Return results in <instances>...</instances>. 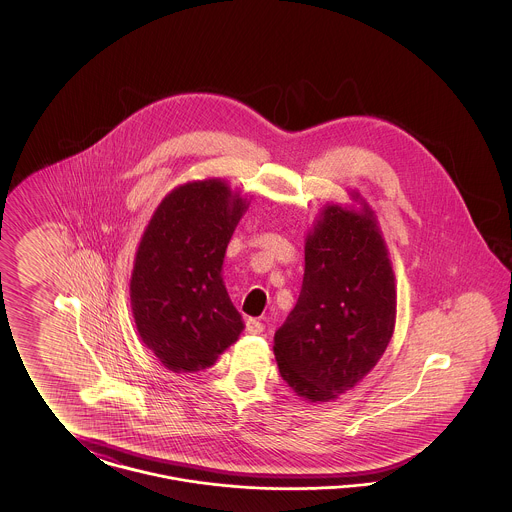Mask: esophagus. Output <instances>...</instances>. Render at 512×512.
<instances>
[{
  "mask_svg": "<svg viewBox=\"0 0 512 512\" xmlns=\"http://www.w3.org/2000/svg\"><path fill=\"white\" fill-rule=\"evenodd\" d=\"M245 330H247L249 334H261V332L265 330V326H263V322H259V320H255V318H247Z\"/></svg>",
  "mask_w": 512,
  "mask_h": 512,
  "instance_id": "34e87169",
  "label": "esophagus"
}]
</instances>
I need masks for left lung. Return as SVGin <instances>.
<instances>
[{"mask_svg": "<svg viewBox=\"0 0 512 512\" xmlns=\"http://www.w3.org/2000/svg\"><path fill=\"white\" fill-rule=\"evenodd\" d=\"M326 203L305 236L299 299L274 334L280 376L307 403L336 401L378 365L397 318L390 251L357 190Z\"/></svg>", "mask_w": 512, "mask_h": 512, "instance_id": "1", "label": "left lung"}]
</instances>
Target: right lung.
I'll use <instances>...</instances> for the list:
<instances>
[{"label":"right lung","mask_w":512,"mask_h":512,"mask_svg":"<svg viewBox=\"0 0 512 512\" xmlns=\"http://www.w3.org/2000/svg\"><path fill=\"white\" fill-rule=\"evenodd\" d=\"M249 203L213 176L178 184L147 222L130 276V307L140 340L174 374L215 365L244 330L222 263Z\"/></svg>","instance_id":"1"}]
</instances>
